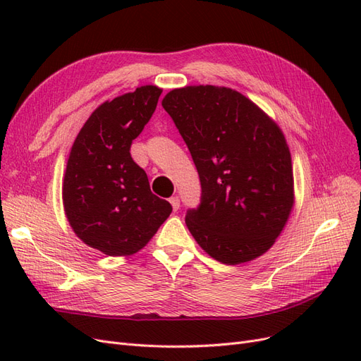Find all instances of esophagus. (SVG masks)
<instances>
[{
    "mask_svg": "<svg viewBox=\"0 0 361 361\" xmlns=\"http://www.w3.org/2000/svg\"><path fill=\"white\" fill-rule=\"evenodd\" d=\"M170 203H171V206H173V209H174V211H178V209H179V206H180L179 197H171V199H170Z\"/></svg>",
    "mask_w": 361,
    "mask_h": 361,
    "instance_id": "1",
    "label": "esophagus"
}]
</instances>
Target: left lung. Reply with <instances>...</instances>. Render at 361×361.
Returning a JSON list of instances; mask_svg holds the SVG:
<instances>
[{
	"label": "left lung",
	"mask_w": 361,
	"mask_h": 361,
	"mask_svg": "<svg viewBox=\"0 0 361 361\" xmlns=\"http://www.w3.org/2000/svg\"><path fill=\"white\" fill-rule=\"evenodd\" d=\"M162 106L200 176L202 202L185 216L195 241L226 265L267 253L295 203L290 150L280 126L228 87L174 89Z\"/></svg>",
	"instance_id": "left-lung-1"
}]
</instances>
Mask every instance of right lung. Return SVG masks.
I'll return each instance as SVG.
<instances>
[{
  "label": "right lung",
  "instance_id": "obj_1",
  "mask_svg": "<svg viewBox=\"0 0 361 361\" xmlns=\"http://www.w3.org/2000/svg\"><path fill=\"white\" fill-rule=\"evenodd\" d=\"M162 89L141 85L105 101L76 135L63 179V206L75 235L106 256L143 248L171 214L150 191L146 171L129 154L154 114Z\"/></svg>",
  "mask_w": 361,
  "mask_h": 361
}]
</instances>
